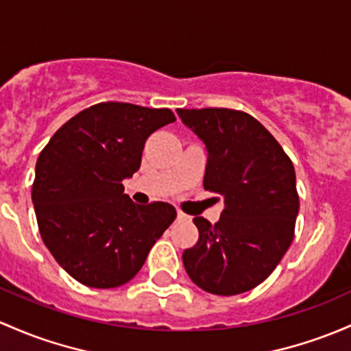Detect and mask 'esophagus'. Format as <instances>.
Returning <instances> with one entry per match:
<instances>
[{"mask_svg": "<svg viewBox=\"0 0 351 351\" xmlns=\"http://www.w3.org/2000/svg\"><path fill=\"white\" fill-rule=\"evenodd\" d=\"M176 217H178V220H188V219H190V217H188L186 213L180 212V210H178V212H176Z\"/></svg>", "mask_w": 351, "mask_h": 351, "instance_id": "1", "label": "esophagus"}]
</instances>
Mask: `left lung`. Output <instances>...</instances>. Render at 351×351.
I'll list each match as a JSON object with an SVG mask.
<instances>
[{
    "mask_svg": "<svg viewBox=\"0 0 351 351\" xmlns=\"http://www.w3.org/2000/svg\"><path fill=\"white\" fill-rule=\"evenodd\" d=\"M176 112L208 151L204 188L225 204L215 225L195 217L200 235L183 252V265L206 293H245L271 276L294 239L300 197L293 161L250 114L223 108Z\"/></svg>",
    "mask_w": 351,
    "mask_h": 351,
    "instance_id": "left-lung-1",
    "label": "left lung"
}]
</instances>
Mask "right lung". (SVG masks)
Returning a JSON list of instances; mask_svg holds the SVG:
<instances>
[{
  "mask_svg": "<svg viewBox=\"0 0 351 351\" xmlns=\"http://www.w3.org/2000/svg\"><path fill=\"white\" fill-rule=\"evenodd\" d=\"M169 109L101 102L69 119L42 149L32 200L47 249L75 281L109 289L131 281L176 219L165 202L136 205L123 180L146 139L175 123Z\"/></svg>",
  "mask_w": 351,
  "mask_h": 351,
  "instance_id": "1",
  "label": "right lung"
}]
</instances>
